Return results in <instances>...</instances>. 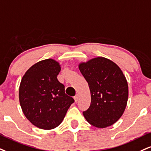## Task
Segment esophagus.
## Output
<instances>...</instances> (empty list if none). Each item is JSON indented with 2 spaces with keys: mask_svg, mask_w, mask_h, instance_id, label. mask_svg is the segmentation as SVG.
<instances>
[{
  "mask_svg": "<svg viewBox=\"0 0 151 151\" xmlns=\"http://www.w3.org/2000/svg\"><path fill=\"white\" fill-rule=\"evenodd\" d=\"M74 101H75V102H77L78 100H79V96L76 95V96L74 97Z\"/></svg>",
  "mask_w": 151,
  "mask_h": 151,
  "instance_id": "esophagus-1",
  "label": "esophagus"
}]
</instances>
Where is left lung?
I'll use <instances>...</instances> for the list:
<instances>
[{"mask_svg":"<svg viewBox=\"0 0 151 151\" xmlns=\"http://www.w3.org/2000/svg\"><path fill=\"white\" fill-rule=\"evenodd\" d=\"M91 92V105L83 112L85 119L98 128L111 126L122 117L127 104L126 77L116 63L103 57L79 64Z\"/></svg>","mask_w":151,"mask_h":151,"instance_id":"1","label":"left lung"}]
</instances>
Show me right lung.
<instances>
[{
    "instance_id": "add662e5",
    "label": "right lung",
    "mask_w": 151,
    "mask_h": 151,
    "mask_svg": "<svg viewBox=\"0 0 151 151\" xmlns=\"http://www.w3.org/2000/svg\"><path fill=\"white\" fill-rule=\"evenodd\" d=\"M60 63L49 58L32 65L25 72L19 88V100L27 119L41 129L61 124L74 99L65 93L57 77Z\"/></svg>"
}]
</instances>
